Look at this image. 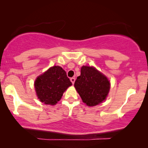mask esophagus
<instances>
[{
    "label": "esophagus",
    "instance_id": "obj_1",
    "mask_svg": "<svg viewBox=\"0 0 148 148\" xmlns=\"http://www.w3.org/2000/svg\"><path fill=\"white\" fill-rule=\"evenodd\" d=\"M75 80H76V79H75V77H71V82L72 84H74V82H75Z\"/></svg>",
    "mask_w": 148,
    "mask_h": 148
}]
</instances>
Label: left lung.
<instances>
[{
    "label": "left lung",
    "instance_id": "obj_1",
    "mask_svg": "<svg viewBox=\"0 0 148 148\" xmlns=\"http://www.w3.org/2000/svg\"><path fill=\"white\" fill-rule=\"evenodd\" d=\"M74 87L82 101L89 106H94L105 100L110 84L107 77L94 67L83 66L77 77Z\"/></svg>",
    "mask_w": 148,
    "mask_h": 148
}]
</instances>
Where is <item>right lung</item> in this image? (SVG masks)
Returning a JSON list of instances; mask_svg holds the SVG:
<instances>
[{
  "label": "right lung",
  "instance_id": "right-lung-1",
  "mask_svg": "<svg viewBox=\"0 0 148 148\" xmlns=\"http://www.w3.org/2000/svg\"><path fill=\"white\" fill-rule=\"evenodd\" d=\"M71 85L66 72L61 67L54 66L37 77L34 87L41 102L54 105L61 100L65 90Z\"/></svg>",
  "mask_w": 148,
  "mask_h": 148
}]
</instances>
